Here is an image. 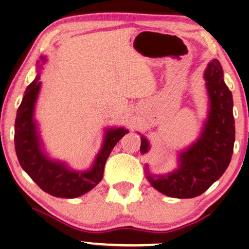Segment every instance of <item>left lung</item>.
Returning <instances> with one entry per match:
<instances>
[{
  "label": "left lung",
  "mask_w": 249,
  "mask_h": 249,
  "mask_svg": "<svg viewBox=\"0 0 249 249\" xmlns=\"http://www.w3.org/2000/svg\"><path fill=\"white\" fill-rule=\"evenodd\" d=\"M204 77L210 113L201 137L180 154V166L177 171L165 175H146L154 189L171 197L191 198L204 193L225 172L233 154V96L224 83L223 69L217 59L207 65ZM148 150V141L141 137V153Z\"/></svg>",
  "instance_id": "obj_1"
}]
</instances>
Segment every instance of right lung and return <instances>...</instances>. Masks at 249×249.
Returning <instances> with one entry per match:
<instances>
[{"mask_svg":"<svg viewBox=\"0 0 249 249\" xmlns=\"http://www.w3.org/2000/svg\"><path fill=\"white\" fill-rule=\"evenodd\" d=\"M39 78V75L36 76L27 87L18 109L14 133L16 156L22 169L45 192L56 197H78L103 180L105 164L110 152L129 131L124 128L108 130L103 149L96 158L92 169L86 172H76L67 169L63 163L51 161L42 152L36 124L33 120L34 105L40 87Z\"/></svg>","mask_w":249,"mask_h":249,"instance_id":"1","label":"right lung"}]
</instances>
